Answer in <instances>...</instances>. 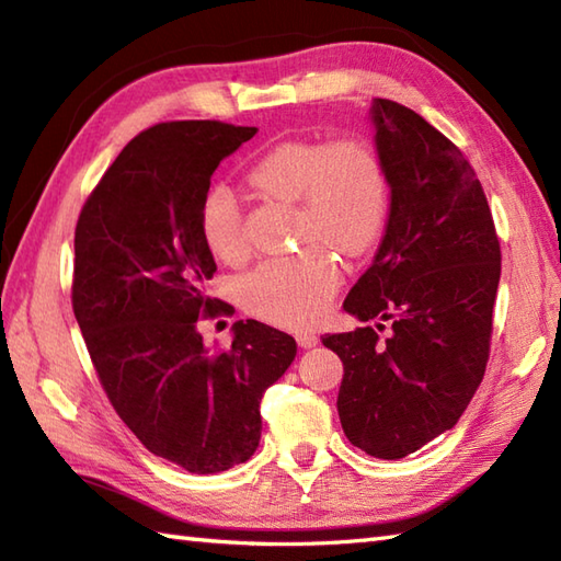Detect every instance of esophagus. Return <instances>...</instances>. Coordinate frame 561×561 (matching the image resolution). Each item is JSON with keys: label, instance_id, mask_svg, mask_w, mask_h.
I'll use <instances>...</instances> for the list:
<instances>
[{"label": "esophagus", "instance_id": "34e87169", "mask_svg": "<svg viewBox=\"0 0 561 561\" xmlns=\"http://www.w3.org/2000/svg\"><path fill=\"white\" fill-rule=\"evenodd\" d=\"M296 342H299V347L311 350V347H316L320 340H318L316 332H299V335H296Z\"/></svg>", "mask_w": 561, "mask_h": 561}]
</instances>
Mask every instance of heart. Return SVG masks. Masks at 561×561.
I'll return each mask as SVG.
<instances>
[{
	"mask_svg": "<svg viewBox=\"0 0 561 561\" xmlns=\"http://www.w3.org/2000/svg\"><path fill=\"white\" fill-rule=\"evenodd\" d=\"M248 181L262 195L299 202L294 229L301 243H325L362 255L383 231L390 187L376 151L359 139L284 141L260 157ZM199 233L221 262L245 255L241 207L226 185H211L199 202ZM340 287V267L328 250L311 245L260 262L238 282L245 311L284 328H306L325 313Z\"/></svg>",
	"mask_w": 561,
	"mask_h": 561,
	"instance_id": "b5f03b06",
	"label": "heart"
}]
</instances>
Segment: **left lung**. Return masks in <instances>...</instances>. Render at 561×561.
Returning <instances> with one entry per match:
<instances>
[{"instance_id":"1","label":"left lung","mask_w":561,"mask_h":561,"mask_svg":"<svg viewBox=\"0 0 561 561\" xmlns=\"http://www.w3.org/2000/svg\"><path fill=\"white\" fill-rule=\"evenodd\" d=\"M368 117L390 214L344 311L378 323L323 344L344 366V434L368 456L398 460L456 426L482 383L502 250L482 183L450 139L388 99H374ZM383 322L391 335L378 341Z\"/></svg>"}]
</instances>
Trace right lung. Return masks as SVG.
<instances>
[{
	"label": "right lung",
	"mask_w": 561,
	"mask_h": 561,
	"mask_svg": "<svg viewBox=\"0 0 561 561\" xmlns=\"http://www.w3.org/2000/svg\"><path fill=\"white\" fill-rule=\"evenodd\" d=\"M257 133L217 121L161 123L137 135L83 205L71 306L115 412L153 456L195 474L245 462L260 444V400L296 340L257 320L211 350L199 318L217 262L199 202L217 165Z\"/></svg>",
	"instance_id": "right-lung-1"
}]
</instances>
